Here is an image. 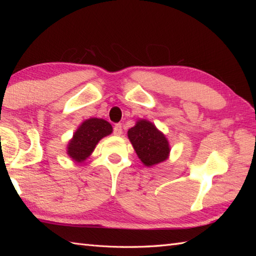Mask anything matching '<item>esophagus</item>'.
I'll return each mask as SVG.
<instances>
[{
  "mask_svg": "<svg viewBox=\"0 0 256 256\" xmlns=\"http://www.w3.org/2000/svg\"><path fill=\"white\" fill-rule=\"evenodd\" d=\"M122 132H123V128H122V124L121 123H118V124H116L114 125V128H113V134L114 135H121L122 134Z\"/></svg>",
  "mask_w": 256,
  "mask_h": 256,
  "instance_id": "1",
  "label": "esophagus"
}]
</instances>
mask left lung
Returning <instances> with one entry per match:
<instances>
[{
	"mask_svg": "<svg viewBox=\"0 0 256 256\" xmlns=\"http://www.w3.org/2000/svg\"><path fill=\"white\" fill-rule=\"evenodd\" d=\"M128 136L145 166L160 164L170 156V148L166 136L148 120H138L128 131Z\"/></svg>",
	"mask_w": 256,
	"mask_h": 256,
	"instance_id": "left-lung-1",
	"label": "left lung"
}]
</instances>
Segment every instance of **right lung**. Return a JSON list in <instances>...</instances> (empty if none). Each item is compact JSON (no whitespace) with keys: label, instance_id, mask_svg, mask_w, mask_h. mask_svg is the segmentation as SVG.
I'll use <instances>...</instances> for the list:
<instances>
[{"label":"right lung","instance_id":"add662e5","mask_svg":"<svg viewBox=\"0 0 256 256\" xmlns=\"http://www.w3.org/2000/svg\"><path fill=\"white\" fill-rule=\"evenodd\" d=\"M113 131L112 125L103 118H91L81 123L67 146V154L77 162H84L94 150L96 144Z\"/></svg>","mask_w":256,"mask_h":256}]
</instances>
